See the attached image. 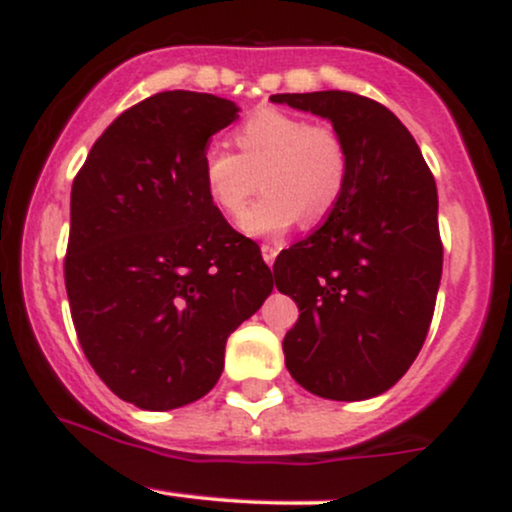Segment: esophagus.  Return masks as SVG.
<instances>
[{"label": "esophagus", "instance_id": "1", "mask_svg": "<svg viewBox=\"0 0 512 512\" xmlns=\"http://www.w3.org/2000/svg\"><path fill=\"white\" fill-rule=\"evenodd\" d=\"M276 255H279V248H276V245H269V243L262 245V257H264V262L269 264V267H272V264H274Z\"/></svg>", "mask_w": 512, "mask_h": 512}]
</instances>
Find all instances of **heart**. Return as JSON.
I'll return each instance as SVG.
<instances>
[{"instance_id":"obj_1","label":"heart","mask_w":512,"mask_h":512,"mask_svg":"<svg viewBox=\"0 0 512 512\" xmlns=\"http://www.w3.org/2000/svg\"><path fill=\"white\" fill-rule=\"evenodd\" d=\"M240 154L209 146L202 154L207 197L223 214L236 216L255 190L262 170L264 197L240 216V231L274 238L293 223H317L332 214L349 178V151L332 125H308L276 108L252 113L236 132Z\"/></svg>"}]
</instances>
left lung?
Masks as SVG:
<instances>
[{
    "label": "left lung",
    "instance_id": "left-lung-1",
    "mask_svg": "<svg viewBox=\"0 0 512 512\" xmlns=\"http://www.w3.org/2000/svg\"><path fill=\"white\" fill-rule=\"evenodd\" d=\"M325 117L349 151L344 195L327 221L274 262L296 301L286 368L317 397L358 402L407 373L431 327L443 274L436 180L409 129L349 91L276 93Z\"/></svg>",
    "mask_w": 512,
    "mask_h": 512
}]
</instances>
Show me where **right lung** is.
<instances>
[{
    "mask_svg": "<svg viewBox=\"0 0 512 512\" xmlns=\"http://www.w3.org/2000/svg\"><path fill=\"white\" fill-rule=\"evenodd\" d=\"M236 117L211 93H156L105 129L74 178L64 284L76 337L139 409L207 395L228 334L274 289L260 248L204 190L209 137Z\"/></svg>",
    "mask_w": 512,
    "mask_h": 512,
    "instance_id": "obj_1",
    "label": "right lung"
}]
</instances>
